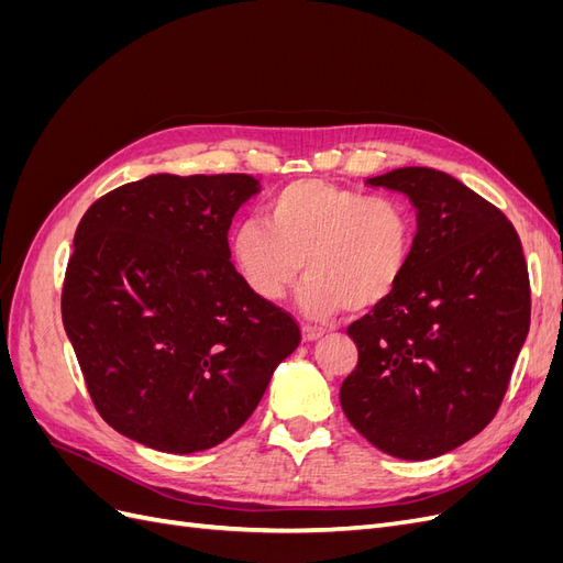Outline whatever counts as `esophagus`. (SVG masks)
<instances>
[{
  "instance_id": "34e87169",
  "label": "esophagus",
  "mask_w": 563,
  "mask_h": 563,
  "mask_svg": "<svg viewBox=\"0 0 563 563\" xmlns=\"http://www.w3.org/2000/svg\"><path fill=\"white\" fill-rule=\"evenodd\" d=\"M323 333H327V331H321L317 327H302V340H305V343H317L319 338H323Z\"/></svg>"
}]
</instances>
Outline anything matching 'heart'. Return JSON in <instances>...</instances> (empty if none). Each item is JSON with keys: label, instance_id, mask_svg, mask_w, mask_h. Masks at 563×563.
<instances>
[{"label": "heart", "instance_id": "obj_1", "mask_svg": "<svg viewBox=\"0 0 563 563\" xmlns=\"http://www.w3.org/2000/svg\"><path fill=\"white\" fill-rule=\"evenodd\" d=\"M416 244V218L397 197H371L327 180L286 185L263 220H244L230 255L251 291L277 302L305 269L298 305L312 319L364 312L401 284Z\"/></svg>", "mask_w": 563, "mask_h": 563}]
</instances>
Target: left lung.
<instances>
[{
	"mask_svg": "<svg viewBox=\"0 0 563 563\" xmlns=\"http://www.w3.org/2000/svg\"><path fill=\"white\" fill-rule=\"evenodd\" d=\"M418 211L401 284L352 321L360 362L340 387L352 428L404 460L444 455L496 418L531 327L521 240L500 209L444 172L368 178Z\"/></svg>",
	"mask_w": 563,
	"mask_h": 563,
	"instance_id": "1",
	"label": "left lung"
}]
</instances>
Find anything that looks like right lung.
<instances>
[{"mask_svg":"<svg viewBox=\"0 0 563 563\" xmlns=\"http://www.w3.org/2000/svg\"><path fill=\"white\" fill-rule=\"evenodd\" d=\"M258 190L246 174H157L79 220L63 327L119 434L180 455L218 446L298 347V321L255 296L230 261L232 218Z\"/></svg>","mask_w":563,"mask_h":563,"instance_id":"add662e5","label":"right lung"}]
</instances>
